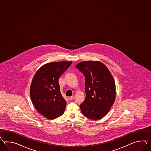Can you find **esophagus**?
I'll return each instance as SVG.
<instances>
[{
  "mask_svg": "<svg viewBox=\"0 0 151 151\" xmlns=\"http://www.w3.org/2000/svg\"><path fill=\"white\" fill-rule=\"evenodd\" d=\"M74 96H71L69 97V98H68V99H69V100H71L73 99H74Z\"/></svg>",
  "mask_w": 151,
  "mask_h": 151,
  "instance_id": "esophagus-1",
  "label": "esophagus"
}]
</instances>
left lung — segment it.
<instances>
[{"label": "left lung", "instance_id": "left-lung-1", "mask_svg": "<svg viewBox=\"0 0 151 151\" xmlns=\"http://www.w3.org/2000/svg\"><path fill=\"white\" fill-rule=\"evenodd\" d=\"M76 68L85 77L86 96L80 105L81 113L89 119H101L109 112L116 99V83L112 75L100 61H82Z\"/></svg>", "mask_w": 151, "mask_h": 151}]
</instances>
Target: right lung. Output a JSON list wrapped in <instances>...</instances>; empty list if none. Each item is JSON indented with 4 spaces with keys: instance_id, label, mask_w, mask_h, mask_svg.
<instances>
[{
    "instance_id": "add662e5",
    "label": "right lung",
    "mask_w": 151,
    "mask_h": 151,
    "mask_svg": "<svg viewBox=\"0 0 151 151\" xmlns=\"http://www.w3.org/2000/svg\"><path fill=\"white\" fill-rule=\"evenodd\" d=\"M72 61L51 62L39 68L33 78L29 92L33 106L40 114L54 119L63 114L66 101L61 96L58 80Z\"/></svg>"
}]
</instances>
